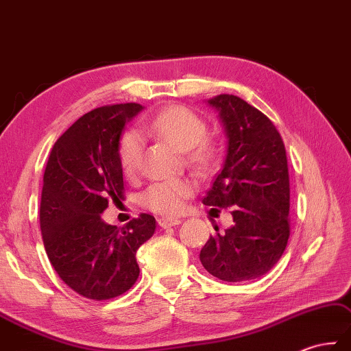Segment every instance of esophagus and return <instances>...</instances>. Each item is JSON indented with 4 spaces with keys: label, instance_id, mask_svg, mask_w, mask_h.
Wrapping results in <instances>:
<instances>
[{
    "label": "esophagus",
    "instance_id": "1",
    "mask_svg": "<svg viewBox=\"0 0 351 351\" xmlns=\"http://www.w3.org/2000/svg\"><path fill=\"white\" fill-rule=\"evenodd\" d=\"M158 223L162 228H171L176 227V225H180L182 219H178V217H159Z\"/></svg>",
    "mask_w": 351,
    "mask_h": 351
}]
</instances>
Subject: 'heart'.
<instances>
[{"instance_id":"b5f03b06","label":"heart","mask_w":351,"mask_h":351,"mask_svg":"<svg viewBox=\"0 0 351 351\" xmlns=\"http://www.w3.org/2000/svg\"><path fill=\"white\" fill-rule=\"evenodd\" d=\"M147 132L165 139L178 152H186L193 167L207 171L217 160V150L206 139L207 124L201 117L182 105L168 106L144 123ZM144 149V139L136 130H129L120 143V162L126 174H134L139 167ZM197 191V184L188 178L156 182L141 195L143 206L152 212L176 215L182 212L186 199Z\"/></svg>"}]
</instances>
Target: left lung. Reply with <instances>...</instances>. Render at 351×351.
Instances as JSON below:
<instances>
[{
	"label": "left lung",
	"instance_id": "8db88e82",
	"mask_svg": "<svg viewBox=\"0 0 351 351\" xmlns=\"http://www.w3.org/2000/svg\"><path fill=\"white\" fill-rule=\"evenodd\" d=\"M207 104L219 112L227 154L202 202L231 207L232 225L210 236L199 260L221 281H251L275 266L290 237L285 145L274 123L243 99L219 95Z\"/></svg>",
	"mask_w": 351,
	"mask_h": 351
}]
</instances>
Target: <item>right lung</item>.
I'll use <instances>...</instances> for the list:
<instances>
[{
    "label": "right lung",
    "mask_w": 351,
    "mask_h": 351,
    "mask_svg": "<svg viewBox=\"0 0 351 351\" xmlns=\"http://www.w3.org/2000/svg\"><path fill=\"white\" fill-rule=\"evenodd\" d=\"M143 110L120 104L84 114L57 139L46 163L40 202L46 254L64 284L87 299L126 293L139 276L138 247L154 234L152 215L121 228L102 219L110 199L123 198L120 138Z\"/></svg>",
    "instance_id": "obj_1"
}]
</instances>
